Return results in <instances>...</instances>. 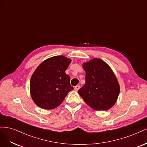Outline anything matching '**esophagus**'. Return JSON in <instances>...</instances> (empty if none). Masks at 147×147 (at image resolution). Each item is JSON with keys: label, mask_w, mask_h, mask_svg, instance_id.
<instances>
[{"label": "esophagus", "mask_w": 147, "mask_h": 147, "mask_svg": "<svg viewBox=\"0 0 147 147\" xmlns=\"http://www.w3.org/2000/svg\"><path fill=\"white\" fill-rule=\"evenodd\" d=\"M80 88V85H77L76 86H75V91H78Z\"/></svg>", "instance_id": "34e87169"}]
</instances>
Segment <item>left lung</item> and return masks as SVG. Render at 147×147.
<instances>
[{
  "label": "left lung",
  "mask_w": 147,
  "mask_h": 147,
  "mask_svg": "<svg viewBox=\"0 0 147 147\" xmlns=\"http://www.w3.org/2000/svg\"><path fill=\"white\" fill-rule=\"evenodd\" d=\"M83 67L86 83L78 94L92 109L109 110L115 104L119 93V84L112 69L98 58L84 63Z\"/></svg>",
  "instance_id": "8db88e82"
}]
</instances>
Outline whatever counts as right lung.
I'll return each mask as SVG.
<instances>
[{
    "label": "right lung",
    "instance_id": "obj_1",
    "mask_svg": "<svg viewBox=\"0 0 147 147\" xmlns=\"http://www.w3.org/2000/svg\"><path fill=\"white\" fill-rule=\"evenodd\" d=\"M70 63L71 60L65 56H57L38 65L30 83V95L35 104L43 109H55L74 90L69 75L65 72Z\"/></svg>",
    "mask_w": 147,
    "mask_h": 147
}]
</instances>
